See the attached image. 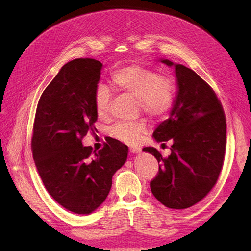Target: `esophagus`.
Returning a JSON list of instances; mask_svg holds the SVG:
<instances>
[{
  "mask_svg": "<svg viewBox=\"0 0 251 251\" xmlns=\"http://www.w3.org/2000/svg\"><path fill=\"white\" fill-rule=\"evenodd\" d=\"M129 150H130L131 153H134V154H138V153L141 152V149L138 148V147H132V148L129 149Z\"/></svg>",
  "mask_w": 251,
  "mask_h": 251,
  "instance_id": "obj_1",
  "label": "esophagus"
}]
</instances>
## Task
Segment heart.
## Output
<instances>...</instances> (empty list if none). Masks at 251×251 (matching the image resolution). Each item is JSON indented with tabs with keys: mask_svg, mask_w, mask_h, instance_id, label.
Instances as JSON below:
<instances>
[{
	"mask_svg": "<svg viewBox=\"0 0 251 251\" xmlns=\"http://www.w3.org/2000/svg\"><path fill=\"white\" fill-rule=\"evenodd\" d=\"M112 84L120 92L138 99L141 110L152 117H163L173 109L176 100V87L169 77L158 76L153 69L130 65L114 71ZM111 94L103 85H99L95 93V108L98 115L103 116L109 110ZM146 131V123L120 122L110 129L115 139L132 143Z\"/></svg>",
	"mask_w": 251,
	"mask_h": 251,
	"instance_id": "b5f03b06",
	"label": "heart"
}]
</instances>
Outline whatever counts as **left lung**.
I'll return each mask as SVG.
<instances>
[{
  "instance_id": "left-lung-1",
  "label": "left lung",
  "mask_w": 251,
  "mask_h": 251,
  "mask_svg": "<svg viewBox=\"0 0 251 251\" xmlns=\"http://www.w3.org/2000/svg\"><path fill=\"white\" fill-rule=\"evenodd\" d=\"M161 62L175 69L177 93L169 117L153 137L157 142L172 140V153L165 158L153 147L143 151L155 156L159 165L150 182L153 195L168 208L185 209L204 199L219 178L226 153V116L214 90L193 70L168 59Z\"/></svg>"
}]
</instances>
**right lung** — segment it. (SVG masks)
I'll use <instances>...</instances> for the list:
<instances>
[{
  "label": "right lung",
  "instance_id": "obj_1",
  "mask_svg": "<svg viewBox=\"0 0 251 251\" xmlns=\"http://www.w3.org/2000/svg\"><path fill=\"white\" fill-rule=\"evenodd\" d=\"M101 69L102 63L92 58L66 63L42 94L33 125L32 153L47 192L79 215L92 214L105 201L112 177L128 154V147L116 139L98 152L82 145L96 129Z\"/></svg>",
  "mask_w": 251,
  "mask_h": 251
}]
</instances>
